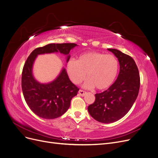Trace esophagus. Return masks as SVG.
I'll list each match as a JSON object with an SVG mask.
<instances>
[{
  "mask_svg": "<svg viewBox=\"0 0 158 158\" xmlns=\"http://www.w3.org/2000/svg\"><path fill=\"white\" fill-rule=\"evenodd\" d=\"M78 93H79V94H80V95H81V97H84V96L85 95V94H86V92L84 91H83V90H79Z\"/></svg>",
  "mask_w": 158,
  "mask_h": 158,
  "instance_id": "34e87169",
  "label": "esophagus"
}]
</instances>
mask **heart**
<instances>
[{
	"label": "heart",
	"instance_id": "obj_1",
	"mask_svg": "<svg viewBox=\"0 0 158 158\" xmlns=\"http://www.w3.org/2000/svg\"><path fill=\"white\" fill-rule=\"evenodd\" d=\"M119 64L115 56L98 52L80 54L77 60L71 59L67 64V71L74 84L88 80L84 86L88 89L96 87L98 90L109 88L114 82L118 72Z\"/></svg>",
	"mask_w": 158,
	"mask_h": 158
}]
</instances>
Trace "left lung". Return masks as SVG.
<instances>
[{
  "label": "left lung",
  "instance_id": "8db88e82",
  "mask_svg": "<svg viewBox=\"0 0 158 158\" xmlns=\"http://www.w3.org/2000/svg\"><path fill=\"white\" fill-rule=\"evenodd\" d=\"M120 65L117 80L108 89L95 94V101L88 106V111L96 121L112 123L127 114L138 96L140 77L138 68L131 56L115 48H108Z\"/></svg>",
  "mask_w": 158,
  "mask_h": 158
}]
</instances>
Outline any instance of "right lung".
<instances>
[{"instance_id": "right-lung-1", "label": "right lung", "mask_w": 158, "mask_h": 158, "mask_svg": "<svg viewBox=\"0 0 158 158\" xmlns=\"http://www.w3.org/2000/svg\"><path fill=\"white\" fill-rule=\"evenodd\" d=\"M75 43H50L34 50L25 62L21 85L24 98L30 109L35 115L45 119L58 118L68 110L71 99L79 91L69 79L65 69L50 82L43 84L33 74V65L37 56L41 54L60 52L66 56V62L70 59L71 50L77 47Z\"/></svg>"}]
</instances>
